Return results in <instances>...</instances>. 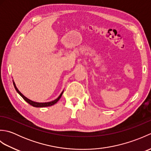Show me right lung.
I'll return each mask as SVG.
<instances>
[{"label":"right lung","instance_id":"obj_1","mask_svg":"<svg viewBox=\"0 0 151 151\" xmlns=\"http://www.w3.org/2000/svg\"><path fill=\"white\" fill-rule=\"evenodd\" d=\"M14 82V87H15V90L17 91V92L20 95L22 98H23V99H24L25 101H27L28 104H30L31 106H34V107L42 108V107L50 106L54 105V104H56V102L60 100V99L61 98V97H62V95L63 94V91H62V93L60 95L59 97H58L56 99H55V100H54V101H51V102H34L32 101H31V100H30V99H27L26 97H24V96L22 95L21 93L18 90V89L17 88V87H16V86L15 84V82Z\"/></svg>","mask_w":151,"mask_h":151}]
</instances>
